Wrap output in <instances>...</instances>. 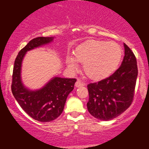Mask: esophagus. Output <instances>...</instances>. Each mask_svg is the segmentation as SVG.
Segmentation results:
<instances>
[{
	"mask_svg": "<svg viewBox=\"0 0 149 149\" xmlns=\"http://www.w3.org/2000/svg\"><path fill=\"white\" fill-rule=\"evenodd\" d=\"M84 85L83 82H81V81L78 80L76 82V84H75V86H76V87H80V86H83Z\"/></svg>",
	"mask_w": 149,
	"mask_h": 149,
	"instance_id": "esophagus-1",
	"label": "esophagus"
}]
</instances>
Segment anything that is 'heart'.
<instances>
[{
    "label": "heart",
    "mask_w": 149,
    "mask_h": 149,
    "mask_svg": "<svg viewBox=\"0 0 149 149\" xmlns=\"http://www.w3.org/2000/svg\"><path fill=\"white\" fill-rule=\"evenodd\" d=\"M123 50L118 44L90 40L76 48L74 58L68 56L66 62L72 70L78 69L77 62L84 63V72L89 79L100 81L112 74L120 63Z\"/></svg>",
    "instance_id": "obj_1"
}]
</instances>
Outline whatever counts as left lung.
Returning <instances> with one entry per match:
<instances>
[{
	"label": "left lung",
	"instance_id": "8db88e82",
	"mask_svg": "<svg viewBox=\"0 0 149 149\" xmlns=\"http://www.w3.org/2000/svg\"><path fill=\"white\" fill-rule=\"evenodd\" d=\"M125 56L121 65L109 77L88 84L89 99L87 109L93 117L110 120L121 115L133 102L138 76L136 56L124 44Z\"/></svg>",
	"mask_w": 149,
	"mask_h": 149
}]
</instances>
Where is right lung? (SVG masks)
<instances>
[{
  "mask_svg": "<svg viewBox=\"0 0 149 149\" xmlns=\"http://www.w3.org/2000/svg\"><path fill=\"white\" fill-rule=\"evenodd\" d=\"M53 37H39L29 42L16 58L12 75L11 91L21 107L33 119L51 122L61 115L68 96L73 91L76 79L55 77L41 89L30 91L25 88L21 79V67L27 51L47 44Z\"/></svg>",
  "mask_w": 149,
  "mask_h": 149,
  "instance_id": "1",
  "label": "right lung"
}]
</instances>
